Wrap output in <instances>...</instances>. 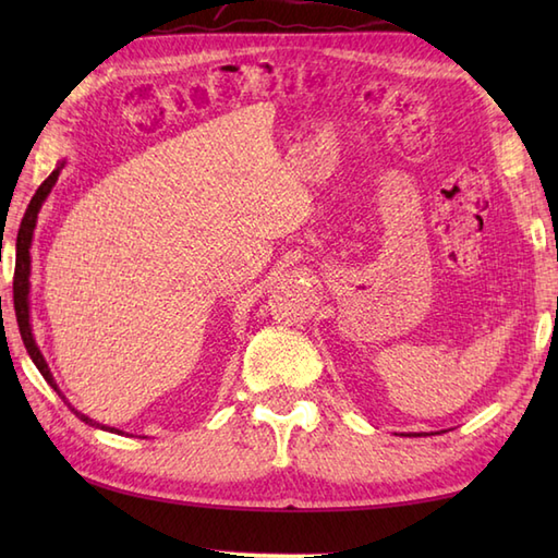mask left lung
I'll return each instance as SVG.
<instances>
[{"label": "left lung", "instance_id": "left-lung-1", "mask_svg": "<svg viewBox=\"0 0 558 558\" xmlns=\"http://www.w3.org/2000/svg\"><path fill=\"white\" fill-rule=\"evenodd\" d=\"M414 436H420V434H414Z\"/></svg>", "mask_w": 558, "mask_h": 558}]
</instances>
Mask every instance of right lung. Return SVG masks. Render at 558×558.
I'll use <instances>...</instances> for the list:
<instances>
[{
    "label": "right lung",
    "mask_w": 558,
    "mask_h": 558,
    "mask_svg": "<svg viewBox=\"0 0 558 558\" xmlns=\"http://www.w3.org/2000/svg\"><path fill=\"white\" fill-rule=\"evenodd\" d=\"M62 168H64V162H59L57 168L52 170V174L47 177V180L38 186V192H35L33 198H31V204H28V208H26V216H23L21 228H19V240H16V270H14V306H16V322H19V330H21L23 345H26L33 364L38 366V372L43 374L45 381L50 384V386L57 390V393H59V388H57L54 378H52V374H50V366H47V362H45V357H43V352H40L38 345H35V338H33V328H31V304H28L31 280H28V278H31V242H33L35 222H38V213H40V208H43V204H45L47 194L52 192V186H54V182H57L59 172H62ZM59 396H62V393H59ZM62 398H64V396H62ZM66 405H69V402H66ZM69 408H71V405H69ZM71 412H74L76 417L83 420L86 424L98 426V429H108V432H112V434H122L120 429H114V426H105V424H100V422H96V420L86 417V414L78 412L76 408H71Z\"/></svg>",
    "instance_id": "1"
}]
</instances>
